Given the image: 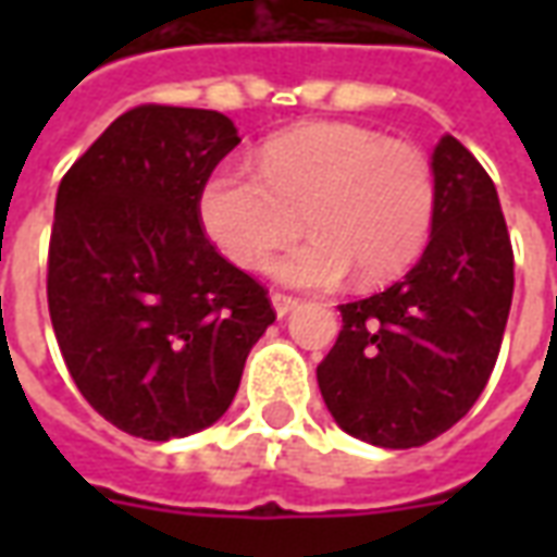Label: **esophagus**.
<instances>
[{
    "label": "esophagus",
    "instance_id": "esophagus-1",
    "mask_svg": "<svg viewBox=\"0 0 557 557\" xmlns=\"http://www.w3.org/2000/svg\"><path fill=\"white\" fill-rule=\"evenodd\" d=\"M271 304H274V313H277L280 319H283V315H289L292 310L298 307V301H295L292 295H280V292H274V295H271Z\"/></svg>",
    "mask_w": 557,
    "mask_h": 557
}]
</instances>
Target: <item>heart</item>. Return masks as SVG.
<instances>
[{
    "mask_svg": "<svg viewBox=\"0 0 557 557\" xmlns=\"http://www.w3.org/2000/svg\"><path fill=\"white\" fill-rule=\"evenodd\" d=\"M199 223L235 265L259 268L301 230L307 242L268 271L298 289L397 277L418 259L435 214L423 151L337 122L298 125L259 148V170L223 163L199 187Z\"/></svg>",
    "mask_w": 557,
    "mask_h": 557,
    "instance_id": "obj_1",
    "label": "heart"
}]
</instances>
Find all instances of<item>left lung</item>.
I'll use <instances>...</instances> for the list:
<instances>
[{"label":"left lung","mask_w":557,"mask_h":557,"mask_svg":"<svg viewBox=\"0 0 557 557\" xmlns=\"http://www.w3.org/2000/svg\"><path fill=\"white\" fill-rule=\"evenodd\" d=\"M426 250L391 289L339 304L343 331L315 379L343 432L406 450L466 418L498 361L513 301V250L498 190L444 134L432 148Z\"/></svg>","instance_id":"1"}]
</instances>
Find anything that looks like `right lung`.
<instances>
[{
	"mask_svg": "<svg viewBox=\"0 0 557 557\" xmlns=\"http://www.w3.org/2000/svg\"><path fill=\"white\" fill-rule=\"evenodd\" d=\"M238 143L223 113L148 103L119 115L55 194L47 301L67 373L146 442L223 418L274 322L265 289L199 226V187Z\"/></svg>",
	"mask_w": 557,
	"mask_h": 557,
	"instance_id": "1",
	"label": "right lung"
}]
</instances>
